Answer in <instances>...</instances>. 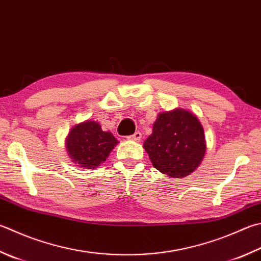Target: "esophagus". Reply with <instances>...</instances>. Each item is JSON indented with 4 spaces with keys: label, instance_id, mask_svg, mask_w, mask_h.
Segmentation results:
<instances>
[{
    "label": "esophagus",
    "instance_id": "1",
    "mask_svg": "<svg viewBox=\"0 0 261 261\" xmlns=\"http://www.w3.org/2000/svg\"><path fill=\"white\" fill-rule=\"evenodd\" d=\"M127 139L128 140H130V141H135V142H139L141 139H142V134L140 132H135L134 134L133 135H130V136H128L127 137Z\"/></svg>",
    "mask_w": 261,
    "mask_h": 261
}]
</instances>
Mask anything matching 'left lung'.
Wrapping results in <instances>:
<instances>
[{
  "instance_id": "obj_1",
  "label": "left lung",
  "mask_w": 261,
  "mask_h": 261,
  "mask_svg": "<svg viewBox=\"0 0 261 261\" xmlns=\"http://www.w3.org/2000/svg\"><path fill=\"white\" fill-rule=\"evenodd\" d=\"M143 147L155 169L168 177L181 178L200 166L207 144L198 117L176 108L158 115Z\"/></svg>"
}]
</instances>
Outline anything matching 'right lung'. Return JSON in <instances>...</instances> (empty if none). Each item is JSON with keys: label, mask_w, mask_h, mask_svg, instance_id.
<instances>
[{"label": "right lung", "mask_w": 261, "mask_h": 261, "mask_svg": "<svg viewBox=\"0 0 261 261\" xmlns=\"http://www.w3.org/2000/svg\"><path fill=\"white\" fill-rule=\"evenodd\" d=\"M119 143L110 132L102 130L94 120H85L72 127L66 137V150L73 164L84 169L101 166Z\"/></svg>", "instance_id": "obj_1"}]
</instances>
